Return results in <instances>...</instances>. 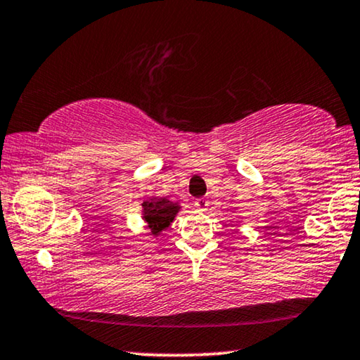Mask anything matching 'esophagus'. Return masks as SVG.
Returning a JSON list of instances; mask_svg holds the SVG:
<instances>
[{
  "label": "esophagus",
  "mask_w": 360,
  "mask_h": 360,
  "mask_svg": "<svg viewBox=\"0 0 360 360\" xmlns=\"http://www.w3.org/2000/svg\"><path fill=\"white\" fill-rule=\"evenodd\" d=\"M194 205H195L197 210H207L208 200H207V198H197V200L194 202Z\"/></svg>",
  "instance_id": "1"
}]
</instances>
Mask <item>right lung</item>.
Here are the masks:
<instances>
[{
	"instance_id": "obj_1",
	"label": "right lung",
	"mask_w": 360,
	"mask_h": 360,
	"mask_svg": "<svg viewBox=\"0 0 360 360\" xmlns=\"http://www.w3.org/2000/svg\"><path fill=\"white\" fill-rule=\"evenodd\" d=\"M181 207L178 203L168 200L163 197H152L142 203L143 221L147 223L152 236H160L166 228L173 223V219Z\"/></svg>"
}]
</instances>
